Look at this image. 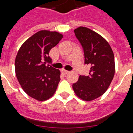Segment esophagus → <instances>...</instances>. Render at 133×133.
Wrapping results in <instances>:
<instances>
[{
    "label": "esophagus",
    "mask_w": 133,
    "mask_h": 133,
    "mask_svg": "<svg viewBox=\"0 0 133 133\" xmlns=\"http://www.w3.org/2000/svg\"><path fill=\"white\" fill-rule=\"evenodd\" d=\"M62 73L64 75H67L68 73H69V71H68V70H62Z\"/></svg>",
    "instance_id": "esophagus-1"
}]
</instances>
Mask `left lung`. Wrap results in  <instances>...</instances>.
<instances>
[{"mask_svg": "<svg viewBox=\"0 0 133 133\" xmlns=\"http://www.w3.org/2000/svg\"><path fill=\"white\" fill-rule=\"evenodd\" d=\"M74 32L84 50V63L90 69L88 76L80 75L72 89L78 98L91 101L106 92L113 79L114 53L107 41L91 29L79 26Z\"/></svg>", "mask_w": 133, "mask_h": 133, "instance_id": "1", "label": "left lung"}]
</instances>
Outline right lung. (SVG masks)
Instances as JSON below:
<instances>
[{
    "label": "right lung",
    "instance_id": "1",
    "mask_svg": "<svg viewBox=\"0 0 133 133\" xmlns=\"http://www.w3.org/2000/svg\"><path fill=\"white\" fill-rule=\"evenodd\" d=\"M63 37L56 31L37 32L22 44L15 58V72L21 87L38 101H46L56 92L61 72L51 66L50 49Z\"/></svg>",
    "mask_w": 133,
    "mask_h": 133
}]
</instances>
